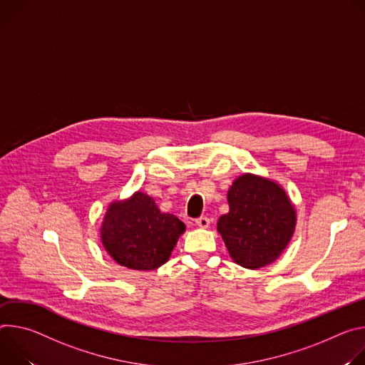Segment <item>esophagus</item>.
I'll use <instances>...</instances> for the list:
<instances>
[{"label": "esophagus", "instance_id": "1", "mask_svg": "<svg viewBox=\"0 0 365 365\" xmlns=\"http://www.w3.org/2000/svg\"><path fill=\"white\" fill-rule=\"evenodd\" d=\"M195 225H197L198 227H203V229H206V227H209V226H210V219H209L207 216H201V217L195 219Z\"/></svg>", "mask_w": 365, "mask_h": 365}]
</instances>
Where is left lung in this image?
I'll return each instance as SVG.
<instances>
[{
    "mask_svg": "<svg viewBox=\"0 0 365 365\" xmlns=\"http://www.w3.org/2000/svg\"><path fill=\"white\" fill-rule=\"evenodd\" d=\"M229 213L217 222L232 259L245 268L275 261L290 242L296 212L286 191L275 182L245 174L227 192Z\"/></svg>",
    "mask_w": 365,
    "mask_h": 365,
    "instance_id": "8db88e82",
    "label": "left lung"
}]
</instances>
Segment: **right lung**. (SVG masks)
<instances>
[{"label": "right lung", "mask_w": 365, "mask_h": 365, "mask_svg": "<svg viewBox=\"0 0 365 365\" xmlns=\"http://www.w3.org/2000/svg\"><path fill=\"white\" fill-rule=\"evenodd\" d=\"M185 225L160 213L155 201L136 192L123 203H113L104 217L101 242L113 259L130 269L149 271L168 261Z\"/></svg>", "instance_id": "right-lung-1"}]
</instances>
